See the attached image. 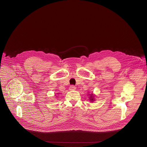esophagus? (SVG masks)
Segmentation results:
<instances>
[{"instance_id": "esophagus-1", "label": "esophagus", "mask_w": 147, "mask_h": 147, "mask_svg": "<svg viewBox=\"0 0 147 147\" xmlns=\"http://www.w3.org/2000/svg\"><path fill=\"white\" fill-rule=\"evenodd\" d=\"M76 88V87L75 86H74V85H71V86L69 87V89H70V90H74Z\"/></svg>"}]
</instances>
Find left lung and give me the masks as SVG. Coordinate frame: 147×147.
I'll use <instances>...</instances> for the list:
<instances>
[{
  "instance_id": "obj_1",
  "label": "left lung",
  "mask_w": 147,
  "mask_h": 147,
  "mask_svg": "<svg viewBox=\"0 0 147 147\" xmlns=\"http://www.w3.org/2000/svg\"><path fill=\"white\" fill-rule=\"evenodd\" d=\"M90 100L91 101V102H93L94 100V95H93V94H91V95H90Z\"/></svg>"
}]
</instances>
